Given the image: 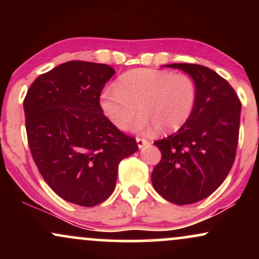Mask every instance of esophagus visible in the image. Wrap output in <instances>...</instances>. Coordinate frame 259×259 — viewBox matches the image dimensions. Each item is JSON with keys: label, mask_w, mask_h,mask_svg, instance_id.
<instances>
[{"label": "esophagus", "mask_w": 259, "mask_h": 259, "mask_svg": "<svg viewBox=\"0 0 259 259\" xmlns=\"http://www.w3.org/2000/svg\"><path fill=\"white\" fill-rule=\"evenodd\" d=\"M136 142H138V146L141 148V147H144L145 145H147L148 144V140H146V139H142V138H136Z\"/></svg>", "instance_id": "34e87169"}]
</instances>
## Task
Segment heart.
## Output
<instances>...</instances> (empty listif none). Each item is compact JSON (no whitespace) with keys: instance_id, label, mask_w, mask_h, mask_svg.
<instances>
[{"instance_id":"heart-1","label":"heart","mask_w":259,"mask_h":259,"mask_svg":"<svg viewBox=\"0 0 259 259\" xmlns=\"http://www.w3.org/2000/svg\"><path fill=\"white\" fill-rule=\"evenodd\" d=\"M197 102V86L185 73L138 68L118 78L101 94V108L118 129H125L138 114L135 127H156L160 134L179 130L191 118Z\"/></svg>"}]
</instances>
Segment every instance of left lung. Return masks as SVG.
<instances>
[{
  "instance_id": "left-lung-1",
  "label": "left lung",
  "mask_w": 259,
  "mask_h": 259,
  "mask_svg": "<svg viewBox=\"0 0 259 259\" xmlns=\"http://www.w3.org/2000/svg\"><path fill=\"white\" fill-rule=\"evenodd\" d=\"M167 67L179 68L195 80L197 102L185 125L154 142L162 158L151 179L163 198L190 204L213 194L233 167L241 102L227 80L209 68L192 63Z\"/></svg>"
}]
</instances>
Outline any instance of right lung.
Instances as JSON below:
<instances>
[{"instance_id":"right-lung-1","label":"right lung","mask_w":259,"mask_h":259,"mask_svg":"<svg viewBox=\"0 0 259 259\" xmlns=\"http://www.w3.org/2000/svg\"><path fill=\"white\" fill-rule=\"evenodd\" d=\"M115 70L70 61L38 75L24 99L25 129L35 164L53 191L82 207L112 195L120 160L139 150L103 114L100 96Z\"/></svg>"}]
</instances>
